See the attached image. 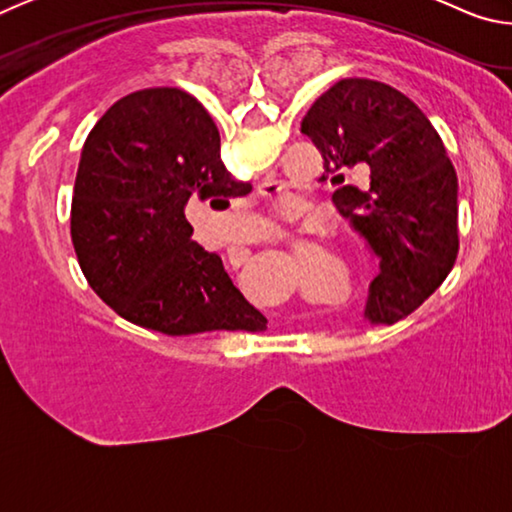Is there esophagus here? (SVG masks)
Listing matches in <instances>:
<instances>
[{"label":"esophagus","mask_w":512,"mask_h":512,"mask_svg":"<svg viewBox=\"0 0 512 512\" xmlns=\"http://www.w3.org/2000/svg\"><path fill=\"white\" fill-rule=\"evenodd\" d=\"M264 194H266V192H264Z\"/></svg>","instance_id":"obj_1"}]
</instances>
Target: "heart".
<instances>
[{"label": "heart", "instance_id": "obj_1", "mask_svg": "<svg viewBox=\"0 0 512 512\" xmlns=\"http://www.w3.org/2000/svg\"><path fill=\"white\" fill-rule=\"evenodd\" d=\"M280 207H282V210H287V207H289V201H282V203H280Z\"/></svg>", "mask_w": 512, "mask_h": 512}]
</instances>
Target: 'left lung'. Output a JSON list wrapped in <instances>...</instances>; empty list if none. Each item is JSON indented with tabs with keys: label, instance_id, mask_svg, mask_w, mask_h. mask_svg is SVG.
Masks as SVG:
<instances>
[{
	"label": "left lung",
	"instance_id": "left-lung-1",
	"mask_svg": "<svg viewBox=\"0 0 512 512\" xmlns=\"http://www.w3.org/2000/svg\"><path fill=\"white\" fill-rule=\"evenodd\" d=\"M300 131L339 187L332 201L379 257L366 316L393 325L427 300L458 255V178L427 115L391 85L341 79L314 101ZM361 161L366 186L344 185Z\"/></svg>",
	"mask_w": 512,
	"mask_h": 512
}]
</instances>
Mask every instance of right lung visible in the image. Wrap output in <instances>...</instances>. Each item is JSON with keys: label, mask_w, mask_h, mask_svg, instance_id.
Returning a JSON list of instances; mask_svg holds the SVG:
<instances>
[{"label": "right lung", "mask_w": 512, "mask_h": 512, "mask_svg": "<svg viewBox=\"0 0 512 512\" xmlns=\"http://www.w3.org/2000/svg\"><path fill=\"white\" fill-rule=\"evenodd\" d=\"M207 110L178 88H146L106 110L83 144L72 244L92 291L131 323L169 336L262 332L221 257L189 239L185 205L246 196L221 162Z\"/></svg>", "instance_id": "add662e5"}]
</instances>
